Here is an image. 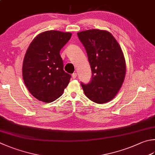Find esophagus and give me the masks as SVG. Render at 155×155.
Returning <instances> with one entry per match:
<instances>
[{
  "instance_id": "1",
  "label": "esophagus",
  "mask_w": 155,
  "mask_h": 155,
  "mask_svg": "<svg viewBox=\"0 0 155 155\" xmlns=\"http://www.w3.org/2000/svg\"><path fill=\"white\" fill-rule=\"evenodd\" d=\"M72 78L73 79H75L77 78V74L76 73H74V74H72Z\"/></svg>"
}]
</instances>
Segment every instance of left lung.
Here are the masks:
<instances>
[{
    "mask_svg": "<svg viewBox=\"0 0 155 155\" xmlns=\"http://www.w3.org/2000/svg\"><path fill=\"white\" fill-rule=\"evenodd\" d=\"M92 69L87 84L81 83L90 100L101 104L115 97L123 84L126 66L119 43L110 32L93 29L78 33Z\"/></svg>",
    "mask_w": 155,
    "mask_h": 155,
    "instance_id": "1",
    "label": "left lung"
}]
</instances>
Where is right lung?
Listing matches in <instances>:
<instances>
[{"instance_id":"add662e5","label":"right lung","mask_w":155,"mask_h":155,"mask_svg":"<svg viewBox=\"0 0 155 155\" xmlns=\"http://www.w3.org/2000/svg\"><path fill=\"white\" fill-rule=\"evenodd\" d=\"M71 37L70 32L46 31L38 35L29 46L23 62V79L38 100L53 102L69 84L71 75L64 71L60 51Z\"/></svg>"}]
</instances>
